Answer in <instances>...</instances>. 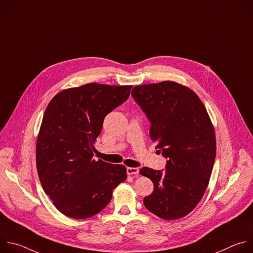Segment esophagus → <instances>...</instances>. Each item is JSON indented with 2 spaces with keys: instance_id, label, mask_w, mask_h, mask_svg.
<instances>
[{
  "instance_id": "1",
  "label": "esophagus",
  "mask_w": 253,
  "mask_h": 253,
  "mask_svg": "<svg viewBox=\"0 0 253 253\" xmlns=\"http://www.w3.org/2000/svg\"><path fill=\"white\" fill-rule=\"evenodd\" d=\"M127 174H129V175H138L139 174V168H137V167H128L127 168Z\"/></svg>"
}]
</instances>
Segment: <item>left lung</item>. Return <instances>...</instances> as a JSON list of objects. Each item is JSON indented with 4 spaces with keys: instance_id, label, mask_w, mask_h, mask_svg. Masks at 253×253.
<instances>
[{
    "instance_id": "8db88e82",
    "label": "left lung",
    "mask_w": 253,
    "mask_h": 253,
    "mask_svg": "<svg viewBox=\"0 0 253 253\" xmlns=\"http://www.w3.org/2000/svg\"><path fill=\"white\" fill-rule=\"evenodd\" d=\"M150 122V137L167 159L164 171L143 167L153 192L143 200L162 219L184 217L201 200L216 156L214 128L199 97L172 81L140 85L131 92Z\"/></svg>"
}]
</instances>
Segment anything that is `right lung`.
Returning <instances> with one entry per match:
<instances>
[{
  "label": "right lung",
  "mask_w": 253,
  "mask_h": 253,
  "mask_svg": "<svg viewBox=\"0 0 253 253\" xmlns=\"http://www.w3.org/2000/svg\"><path fill=\"white\" fill-rule=\"evenodd\" d=\"M132 86L90 83L58 93L44 113L36 163L45 193L68 217L85 219L111 201L124 182V165L93 159L104 118L124 103Z\"/></svg>",
  "instance_id": "1"
}]
</instances>
